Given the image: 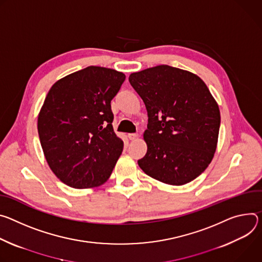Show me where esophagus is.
I'll use <instances>...</instances> for the list:
<instances>
[{
	"mask_svg": "<svg viewBox=\"0 0 262 262\" xmlns=\"http://www.w3.org/2000/svg\"><path fill=\"white\" fill-rule=\"evenodd\" d=\"M128 137H129L131 140H135L136 138H138V134H137V133H130V134H128Z\"/></svg>",
	"mask_w": 262,
	"mask_h": 262,
	"instance_id": "1",
	"label": "esophagus"
}]
</instances>
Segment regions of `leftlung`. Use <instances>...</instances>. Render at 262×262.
<instances>
[{
	"instance_id": "left-lung-1",
	"label": "left lung",
	"mask_w": 262,
	"mask_h": 262,
	"mask_svg": "<svg viewBox=\"0 0 262 262\" xmlns=\"http://www.w3.org/2000/svg\"><path fill=\"white\" fill-rule=\"evenodd\" d=\"M129 82L148 111L147 154L138 160L148 176L184 185L213 159L221 125L215 99L199 76L166 64L132 73Z\"/></svg>"
}]
</instances>
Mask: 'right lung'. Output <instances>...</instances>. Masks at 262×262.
<instances>
[{
    "label": "right lung",
    "mask_w": 262,
    "mask_h": 262,
    "mask_svg": "<svg viewBox=\"0 0 262 262\" xmlns=\"http://www.w3.org/2000/svg\"><path fill=\"white\" fill-rule=\"evenodd\" d=\"M126 76L89 67L53 84L40 108L37 130L55 176L74 188H94L110 177L124 148L114 133L111 100Z\"/></svg>",
    "instance_id": "obj_1"
}]
</instances>
